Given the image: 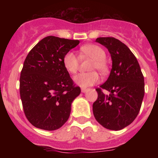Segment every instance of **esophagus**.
Listing matches in <instances>:
<instances>
[{
  "label": "esophagus",
  "instance_id": "34e87169",
  "mask_svg": "<svg viewBox=\"0 0 158 158\" xmlns=\"http://www.w3.org/2000/svg\"><path fill=\"white\" fill-rule=\"evenodd\" d=\"M88 90H89V89H81V93H86V92H87Z\"/></svg>",
  "mask_w": 158,
  "mask_h": 158
}]
</instances>
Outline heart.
<instances>
[{"label": "heart", "mask_w": 158, "mask_h": 158, "mask_svg": "<svg viewBox=\"0 0 158 158\" xmlns=\"http://www.w3.org/2000/svg\"><path fill=\"white\" fill-rule=\"evenodd\" d=\"M81 52L85 56L93 58L90 64L89 70H98L101 74L104 75L108 72V65L106 62V53L103 48L94 44L83 46L81 48ZM63 65L70 73H75L78 69L79 61L76 54L73 51H69L64 55L62 59ZM100 77L96 71L89 73H81L73 77V81L81 88H88L98 83Z\"/></svg>", "instance_id": "b5f03b06"}]
</instances>
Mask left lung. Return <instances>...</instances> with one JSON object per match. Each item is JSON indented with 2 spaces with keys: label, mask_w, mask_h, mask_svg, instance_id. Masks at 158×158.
I'll list each match as a JSON object with an SVG mask.
<instances>
[{
  "label": "left lung",
  "mask_w": 158,
  "mask_h": 158,
  "mask_svg": "<svg viewBox=\"0 0 158 158\" xmlns=\"http://www.w3.org/2000/svg\"><path fill=\"white\" fill-rule=\"evenodd\" d=\"M111 54L112 68L107 80L96 89L97 100L93 103L96 121L107 129L119 131L135 119L145 94L144 77L138 60L124 43L113 37L97 38ZM105 89L110 93L105 95Z\"/></svg>",
  "instance_id": "left-lung-1"
}]
</instances>
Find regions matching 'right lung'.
<instances>
[{"mask_svg": "<svg viewBox=\"0 0 158 158\" xmlns=\"http://www.w3.org/2000/svg\"><path fill=\"white\" fill-rule=\"evenodd\" d=\"M79 40L47 36L31 50L23 62L19 93L24 114L34 127L54 131L68 120L71 104L81 93L62 59Z\"/></svg>", "mask_w": 158, "mask_h": 158, "instance_id": "right-lung-1", "label": "right lung"}]
</instances>
